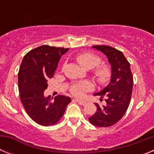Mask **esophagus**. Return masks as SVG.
<instances>
[{
    "instance_id": "obj_1",
    "label": "esophagus",
    "mask_w": 154,
    "mask_h": 154,
    "mask_svg": "<svg viewBox=\"0 0 154 154\" xmlns=\"http://www.w3.org/2000/svg\"><path fill=\"white\" fill-rule=\"evenodd\" d=\"M75 101L79 103V104L82 105V106H84L85 104V100H82V99H75Z\"/></svg>"
}]
</instances>
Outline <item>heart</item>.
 <instances>
[{"label": "heart", "instance_id": "1", "mask_svg": "<svg viewBox=\"0 0 154 154\" xmlns=\"http://www.w3.org/2000/svg\"><path fill=\"white\" fill-rule=\"evenodd\" d=\"M76 60L82 67L86 69L95 68L93 70L94 77L100 84H106L109 82L112 77V70L107 65H99L101 59L97 55L91 52H83L76 56ZM92 89V84L89 82L74 84L71 87V92L75 96H82L84 92Z\"/></svg>", "mask_w": 154, "mask_h": 154}]
</instances>
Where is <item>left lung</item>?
I'll return each instance as SVG.
<instances>
[{"mask_svg":"<svg viewBox=\"0 0 154 154\" xmlns=\"http://www.w3.org/2000/svg\"><path fill=\"white\" fill-rule=\"evenodd\" d=\"M92 48L102 51L108 58L111 65L112 77L110 82L95 96L106 98V103L99 106L96 103L97 110L89 118L92 125L108 127L116 123L126 113L130 103L133 79L128 62L123 52L107 45H95Z\"/></svg>","mask_w":154,"mask_h":154,"instance_id":"1","label":"left lung"}]
</instances>
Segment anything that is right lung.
I'll list each match as a JSON object with an SVG mask.
<instances>
[{"mask_svg":"<svg viewBox=\"0 0 154 154\" xmlns=\"http://www.w3.org/2000/svg\"><path fill=\"white\" fill-rule=\"evenodd\" d=\"M69 48L42 45L24 55L18 72V90L24 109L31 119L44 126H52L64 115L70 97H45L48 80L52 78L61 57Z\"/></svg>","mask_w":154,"mask_h":154,"instance_id":"right-lung-1","label":"right lung"}]
</instances>
